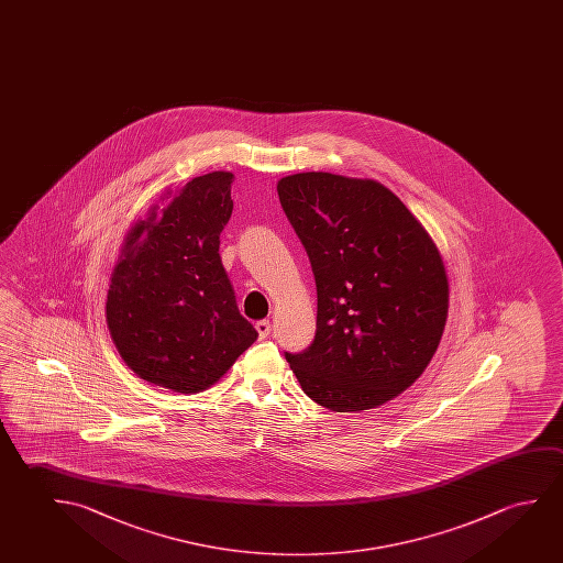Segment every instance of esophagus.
I'll return each mask as SVG.
<instances>
[{
	"instance_id": "34e87169",
	"label": "esophagus",
	"mask_w": 563,
	"mask_h": 563,
	"mask_svg": "<svg viewBox=\"0 0 563 563\" xmlns=\"http://www.w3.org/2000/svg\"><path fill=\"white\" fill-rule=\"evenodd\" d=\"M255 329H257V333H260V339H265L267 338L268 333H271V321H257V323H255Z\"/></svg>"
}]
</instances>
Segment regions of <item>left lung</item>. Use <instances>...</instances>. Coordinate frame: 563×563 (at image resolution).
<instances>
[{"label": "left lung", "instance_id": "8db88e82", "mask_svg": "<svg viewBox=\"0 0 563 563\" xmlns=\"http://www.w3.org/2000/svg\"><path fill=\"white\" fill-rule=\"evenodd\" d=\"M280 207L312 265V345L285 353L308 398L363 411L396 398L431 363L449 313L433 240L380 183L310 172L283 177Z\"/></svg>", "mask_w": 563, "mask_h": 563}]
</instances>
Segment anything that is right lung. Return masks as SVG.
Instances as JSON below:
<instances>
[{
    "mask_svg": "<svg viewBox=\"0 0 563 563\" xmlns=\"http://www.w3.org/2000/svg\"><path fill=\"white\" fill-rule=\"evenodd\" d=\"M234 175L212 172L130 230L107 295V323L140 378L197 394L257 339L220 257Z\"/></svg>",
    "mask_w": 563,
    "mask_h": 563,
    "instance_id": "obj_1",
    "label": "right lung"
}]
</instances>
